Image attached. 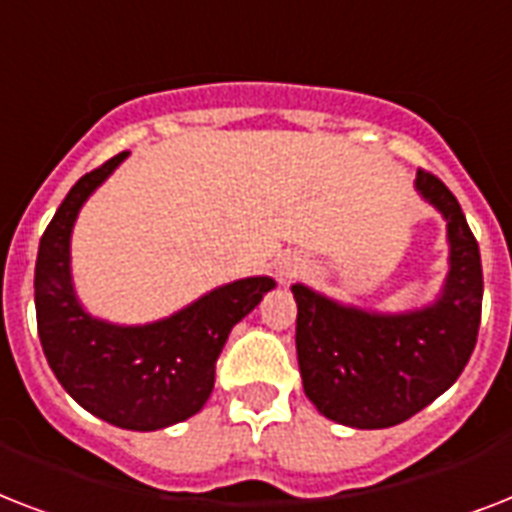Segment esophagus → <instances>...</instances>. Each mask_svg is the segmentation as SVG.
I'll return each mask as SVG.
<instances>
[{
    "instance_id": "obj_1",
    "label": "esophagus",
    "mask_w": 512,
    "mask_h": 512,
    "mask_svg": "<svg viewBox=\"0 0 512 512\" xmlns=\"http://www.w3.org/2000/svg\"><path fill=\"white\" fill-rule=\"evenodd\" d=\"M279 276H281V279H284V281L292 279V276H297V268H295V265H281Z\"/></svg>"
}]
</instances>
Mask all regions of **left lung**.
<instances>
[{"label":"left lung","mask_w":512,"mask_h":512,"mask_svg":"<svg viewBox=\"0 0 512 512\" xmlns=\"http://www.w3.org/2000/svg\"><path fill=\"white\" fill-rule=\"evenodd\" d=\"M417 188L441 209L452 244V271L436 305L374 316L292 287L305 396L340 425L377 430L409 420L460 377L476 348L484 300L478 241L460 201L433 172L417 170Z\"/></svg>","instance_id":"1"}]
</instances>
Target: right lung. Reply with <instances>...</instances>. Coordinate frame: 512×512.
Returning <instances> with one entry per match:
<instances>
[{
	"label": "right lung",
	"mask_w": 512,
	"mask_h": 512,
	"mask_svg": "<svg viewBox=\"0 0 512 512\" xmlns=\"http://www.w3.org/2000/svg\"><path fill=\"white\" fill-rule=\"evenodd\" d=\"M108 159L76 180L39 241L34 273L36 327L44 356L74 401L127 430L188 420L215 388V366L231 329L273 289L255 276L209 292L148 327H114L79 308L68 273V239L84 199L124 162Z\"/></svg>",
	"instance_id": "obj_1"
}]
</instances>
